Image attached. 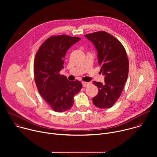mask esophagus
<instances>
[{"instance_id":"esophagus-1","label":"esophagus","mask_w":157,"mask_h":157,"mask_svg":"<svg viewBox=\"0 0 157 157\" xmlns=\"http://www.w3.org/2000/svg\"><path fill=\"white\" fill-rule=\"evenodd\" d=\"M82 86L83 87H86L87 85H89V84H90V82H82Z\"/></svg>"}]
</instances>
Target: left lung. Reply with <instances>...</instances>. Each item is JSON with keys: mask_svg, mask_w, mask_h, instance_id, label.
Instances as JSON below:
<instances>
[{"mask_svg": "<svg viewBox=\"0 0 157 157\" xmlns=\"http://www.w3.org/2000/svg\"><path fill=\"white\" fill-rule=\"evenodd\" d=\"M98 52L99 65L104 83L94 81L98 94L93 102L101 109L110 108L120 97L128 73V59L122 43L107 32L101 31L85 35Z\"/></svg>", "mask_w": 157, "mask_h": 157, "instance_id": "8db88e82", "label": "left lung"}]
</instances>
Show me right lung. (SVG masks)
<instances>
[{
    "label": "right lung",
    "mask_w": 157,
    "mask_h": 157,
    "mask_svg": "<svg viewBox=\"0 0 157 157\" xmlns=\"http://www.w3.org/2000/svg\"><path fill=\"white\" fill-rule=\"evenodd\" d=\"M80 40L66 35L51 36L43 42L35 55L34 76L38 92L56 113L71 109L74 96L82 88L80 81H70L59 74L67 51Z\"/></svg>",
    "instance_id": "right-lung-1"
}]
</instances>
